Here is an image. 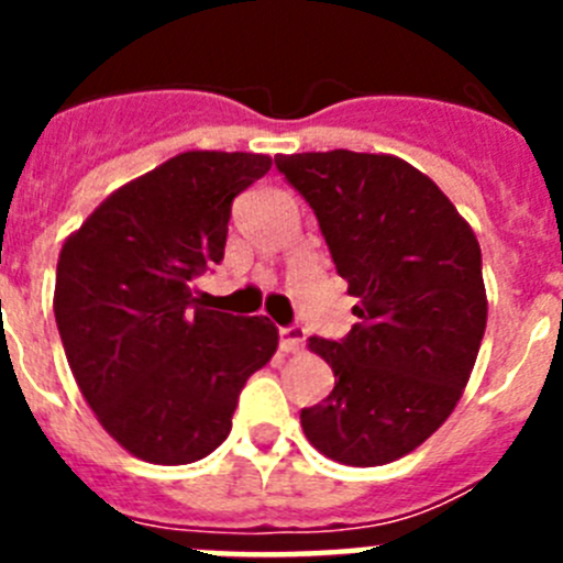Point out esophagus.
<instances>
[{
	"label": "esophagus",
	"mask_w": 563,
	"mask_h": 563,
	"mask_svg": "<svg viewBox=\"0 0 563 563\" xmlns=\"http://www.w3.org/2000/svg\"><path fill=\"white\" fill-rule=\"evenodd\" d=\"M307 341V330L301 324H290V327H282L278 330V346L285 352H298L305 346Z\"/></svg>",
	"instance_id": "34e87169"
}]
</instances>
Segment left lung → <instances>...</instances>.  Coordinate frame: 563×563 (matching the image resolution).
Instances as JSON below:
<instances>
[{
	"label": "left lung",
	"mask_w": 563,
	"mask_h": 563,
	"mask_svg": "<svg viewBox=\"0 0 563 563\" xmlns=\"http://www.w3.org/2000/svg\"><path fill=\"white\" fill-rule=\"evenodd\" d=\"M276 168L310 202L357 298L350 335L310 338L335 386L301 409V429L343 465L400 460L449 420L479 355V242L437 183L391 154H278Z\"/></svg>",
	"instance_id": "left-lung-1"
}]
</instances>
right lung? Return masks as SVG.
Here are the masks:
<instances>
[{
	"instance_id": "right-lung-1",
	"label": "right lung",
	"mask_w": 563,
	"mask_h": 563,
	"mask_svg": "<svg viewBox=\"0 0 563 563\" xmlns=\"http://www.w3.org/2000/svg\"><path fill=\"white\" fill-rule=\"evenodd\" d=\"M267 172V154H177L118 188L64 242L53 310L69 369L137 460L186 465L220 449L239 391L276 352L265 316L191 298L194 278L225 256L233 200Z\"/></svg>"
}]
</instances>
